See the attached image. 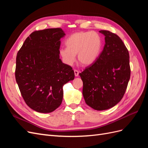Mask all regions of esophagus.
I'll return each instance as SVG.
<instances>
[{
	"label": "esophagus",
	"instance_id": "34e87169",
	"mask_svg": "<svg viewBox=\"0 0 148 148\" xmlns=\"http://www.w3.org/2000/svg\"><path fill=\"white\" fill-rule=\"evenodd\" d=\"M74 73H75V77H78L79 75V71L77 70H74Z\"/></svg>",
	"mask_w": 148,
	"mask_h": 148
}]
</instances>
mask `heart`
Listing matches in <instances>:
<instances>
[{"mask_svg": "<svg viewBox=\"0 0 148 148\" xmlns=\"http://www.w3.org/2000/svg\"><path fill=\"white\" fill-rule=\"evenodd\" d=\"M65 45L66 48H61L59 53L66 65H72L77 55L80 64L89 65L99 57L102 42L99 35L95 32H78L66 39Z\"/></svg>", "mask_w": 148, "mask_h": 148, "instance_id": "b5f03b06", "label": "heart"}]
</instances>
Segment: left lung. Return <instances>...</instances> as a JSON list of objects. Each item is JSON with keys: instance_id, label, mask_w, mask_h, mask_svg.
I'll list each match as a JSON object with an SVG mask.
<instances>
[{"instance_id": "left-lung-1", "label": "left lung", "mask_w": 148, "mask_h": 148, "mask_svg": "<svg viewBox=\"0 0 148 148\" xmlns=\"http://www.w3.org/2000/svg\"><path fill=\"white\" fill-rule=\"evenodd\" d=\"M105 45L96 61L79 75L86 104L97 110L109 109L122 99L130 78L129 53L119 36L107 30Z\"/></svg>"}]
</instances>
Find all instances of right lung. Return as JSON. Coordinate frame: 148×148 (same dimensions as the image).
I'll use <instances>...</instances> for the list:
<instances>
[{
    "label": "right lung",
    "mask_w": 148,
    "mask_h": 148,
    "mask_svg": "<svg viewBox=\"0 0 148 148\" xmlns=\"http://www.w3.org/2000/svg\"><path fill=\"white\" fill-rule=\"evenodd\" d=\"M60 28L35 31L26 39L16 58L15 78L31 109L50 113L62 104L63 86L75 78L71 66L60 59Z\"/></svg>",
    "instance_id": "obj_1"
}]
</instances>
